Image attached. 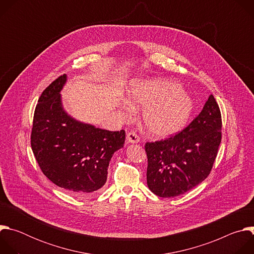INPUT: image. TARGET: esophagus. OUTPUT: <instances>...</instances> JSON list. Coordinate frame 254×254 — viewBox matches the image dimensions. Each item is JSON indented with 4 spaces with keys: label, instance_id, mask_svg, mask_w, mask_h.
Returning a JSON list of instances; mask_svg holds the SVG:
<instances>
[{
    "label": "esophagus",
    "instance_id": "1",
    "mask_svg": "<svg viewBox=\"0 0 254 254\" xmlns=\"http://www.w3.org/2000/svg\"><path fill=\"white\" fill-rule=\"evenodd\" d=\"M139 136L137 133H135L134 131H129L127 134V141L130 142V143H136L139 141Z\"/></svg>",
    "mask_w": 254,
    "mask_h": 254
}]
</instances>
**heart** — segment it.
<instances>
[{
	"mask_svg": "<svg viewBox=\"0 0 254 254\" xmlns=\"http://www.w3.org/2000/svg\"><path fill=\"white\" fill-rule=\"evenodd\" d=\"M131 104L142 107V121L147 130L157 137L171 136L182 130L194 112V101L190 94L178 83L153 78L137 81L128 91ZM130 115L133 108L129 103L124 105Z\"/></svg>",
	"mask_w": 254,
	"mask_h": 254,
	"instance_id": "1",
	"label": "heart"
}]
</instances>
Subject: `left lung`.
I'll use <instances>...</instances> for the list:
<instances>
[{"mask_svg": "<svg viewBox=\"0 0 254 254\" xmlns=\"http://www.w3.org/2000/svg\"><path fill=\"white\" fill-rule=\"evenodd\" d=\"M220 108L211 94L202 112L183 130L155 142H146L147 183L159 197L182 195L210 174L221 142Z\"/></svg>", "mask_w": 254, "mask_h": 254, "instance_id": "8db88e82", "label": "left lung"}]
</instances>
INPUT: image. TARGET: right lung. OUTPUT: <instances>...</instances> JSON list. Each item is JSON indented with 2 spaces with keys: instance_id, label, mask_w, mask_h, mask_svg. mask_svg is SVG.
Returning <instances> with one entry per match:
<instances>
[{
  "instance_id": "right-lung-1",
  "label": "right lung",
  "mask_w": 254,
  "mask_h": 254,
  "mask_svg": "<svg viewBox=\"0 0 254 254\" xmlns=\"http://www.w3.org/2000/svg\"><path fill=\"white\" fill-rule=\"evenodd\" d=\"M65 74L39 97L31 132L33 154L43 174L78 198H89L105 184L110 161L124 147L126 131H110L80 123L65 113L60 91Z\"/></svg>"
}]
</instances>
